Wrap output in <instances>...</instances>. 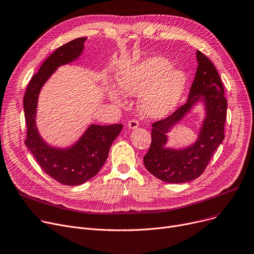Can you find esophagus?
I'll use <instances>...</instances> for the list:
<instances>
[{
  "mask_svg": "<svg viewBox=\"0 0 254 254\" xmlns=\"http://www.w3.org/2000/svg\"><path fill=\"white\" fill-rule=\"evenodd\" d=\"M127 127L130 128V129H136L138 128L139 127V122L136 121V120H131L127 123Z\"/></svg>",
  "mask_w": 254,
  "mask_h": 254,
  "instance_id": "obj_1",
  "label": "esophagus"
}]
</instances>
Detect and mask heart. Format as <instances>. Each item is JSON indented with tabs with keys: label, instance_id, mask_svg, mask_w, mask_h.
Returning a JSON list of instances; mask_svg holds the SVG:
<instances>
[{
	"label": "heart",
	"instance_id": "1",
	"mask_svg": "<svg viewBox=\"0 0 254 254\" xmlns=\"http://www.w3.org/2000/svg\"><path fill=\"white\" fill-rule=\"evenodd\" d=\"M117 83L125 95L142 94L139 103L142 113L159 118L178 106L187 76L180 69H173L167 59L156 56L122 69L117 74ZM108 94L114 102H122V95L116 89H110Z\"/></svg>",
	"mask_w": 254,
	"mask_h": 254
}]
</instances>
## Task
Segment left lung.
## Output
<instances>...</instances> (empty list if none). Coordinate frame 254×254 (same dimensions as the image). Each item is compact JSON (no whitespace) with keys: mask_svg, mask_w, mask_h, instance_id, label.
Instances as JSON below:
<instances>
[{"mask_svg":"<svg viewBox=\"0 0 254 254\" xmlns=\"http://www.w3.org/2000/svg\"><path fill=\"white\" fill-rule=\"evenodd\" d=\"M196 56L198 67L187 103L170 116L152 125V141L144 156L147 171L157 179L171 184L187 183L203 174L214 151L225 138L228 103L222 79L213 63L203 53L197 51ZM199 99L205 102L207 116L197 141L181 150L165 148L166 133Z\"/></svg>","mask_w":254,"mask_h":254,"instance_id":"obj_1","label":"left lung"}]
</instances>
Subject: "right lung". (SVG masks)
Listing matches in <instances>:
<instances>
[{
	"label": "right lung",
	"instance_id": "right-lung-1",
	"mask_svg": "<svg viewBox=\"0 0 254 254\" xmlns=\"http://www.w3.org/2000/svg\"><path fill=\"white\" fill-rule=\"evenodd\" d=\"M86 38L70 41L51 54L27 84L23 97L26 123L25 145L42 170L52 179L67 186H78L95 177L105 163L111 144L123 129V125H91L70 148L50 147L41 138L36 125L40 91L59 66L77 59Z\"/></svg>",
	"mask_w": 254,
	"mask_h": 254
}]
</instances>
